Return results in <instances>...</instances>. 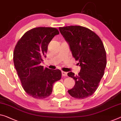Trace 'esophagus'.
I'll return each mask as SVG.
<instances>
[{
	"mask_svg": "<svg viewBox=\"0 0 121 121\" xmlns=\"http://www.w3.org/2000/svg\"><path fill=\"white\" fill-rule=\"evenodd\" d=\"M62 75L63 76H67L68 75H67V72H64V71H62Z\"/></svg>",
	"mask_w": 121,
	"mask_h": 121,
	"instance_id": "esophagus-1",
	"label": "esophagus"
}]
</instances>
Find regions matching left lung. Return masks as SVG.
Returning a JSON list of instances; mask_svg holds the SVG:
<instances>
[{
	"instance_id": "1",
	"label": "left lung",
	"mask_w": 121,
	"mask_h": 121,
	"mask_svg": "<svg viewBox=\"0 0 121 121\" xmlns=\"http://www.w3.org/2000/svg\"><path fill=\"white\" fill-rule=\"evenodd\" d=\"M59 29L81 68L78 75L72 72L68 73L75 81L73 88L68 90L69 94L77 99L89 97L97 90L104 73L107 56L103 42L94 32L81 26Z\"/></svg>"
}]
</instances>
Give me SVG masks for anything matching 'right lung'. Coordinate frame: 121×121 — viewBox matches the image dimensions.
<instances>
[{"label": "right lung", "mask_w": 121, "mask_h": 121, "mask_svg": "<svg viewBox=\"0 0 121 121\" xmlns=\"http://www.w3.org/2000/svg\"><path fill=\"white\" fill-rule=\"evenodd\" d=\"M59 33L54 27H38L24 33L13 52V63L25 91L35 98L43 99L52 91L53 84L60 80L62 72L40 65L48 46Z\"/></svg>", "instance_id": "obj_1"}]
</instances>
